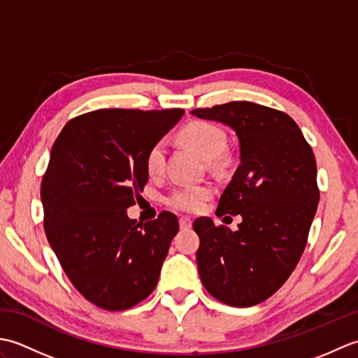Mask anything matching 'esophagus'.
I'll return each mask as SVG.
<instances>
[{
  "label": "esophagus",
  "instance_id": "34e87169",
  "mask_svg": "<svg viewBox=\"0 0 358 358\" xmlns=\"http://www.w3.org/2000/svg\"><path fill=\"white\" fill-rule=\"evenodd\" d=\"M191 226H192V220L191 218H187V217H181L180 218V229L181 231H186Z\"/></svg>",
  "mask_w": 358,
  "mask_h": 358
}]
</instances>
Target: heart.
Listing matches in <instances>:
<instances>
[{"instance_id": "heart-1", "label": "heart", "mask_w": 358, "mask_h": 358, "mask_svg": "<svg viewBox=\"0 0 358 358\" xmlns=\"http://www.w3.org/2000/svg\"><path fill=\"white\" fill-rule=\"evenodd\" d=\"M180 136L189 148H192L204 159L222 158V154L227 146V138L223 129L214 123H209V121H199V123L186 126ZM164 162L166 143L164 140H158L148 150V172L150 175L162 173L164 169ZM212 194H214V189L210 185L181 186L167 196V204L181 212H199L204 206V201L210 199Z\"/></svg>"}]
</instances>
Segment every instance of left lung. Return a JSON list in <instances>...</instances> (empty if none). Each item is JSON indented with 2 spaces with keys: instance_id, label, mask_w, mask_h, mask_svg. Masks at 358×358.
<instances>
[{
  "instance_id": "left-lung-1",
  "label": "left lung",
  "mask_w": 358,
  "mask_h": 358,
  "mask_svg": "<svg viewBox=\"0 0 358 358\" xmlns=\"http://www.w3.org/2000/svg\"><path fill=\"white\" fill-rule=\"evenodd\" d=\"M192 115L234 129L240 166L220 199L217 215H241L232 232L208 217L196 218V266L217 300L249 308L283 286L305 250L320 192L314 152L285 112L250 101H231Z\"/></svg>"
}]
</instances>
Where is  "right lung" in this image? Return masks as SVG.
Masks as SVG:
<instances>
[{
  "label": "right lung",
  "mask_w": 358,
  "mask_h": 358,
  "mask_svg": "<svg viewBox=\"0 0 358 358\" xmlns=\"http://www.w3.org/2000/svg\"><path fill=\"white\" fill-rule=\"evenodd\" d=\"M183 113L94 110L53 143L41 181L44 231L72 285L98 308H132L158 283L178 218L164 210L143 226L126 209L149 180L148 150Z\"/></svg>",
  "instance_id": "right-lung-1"
}]
</instances>
